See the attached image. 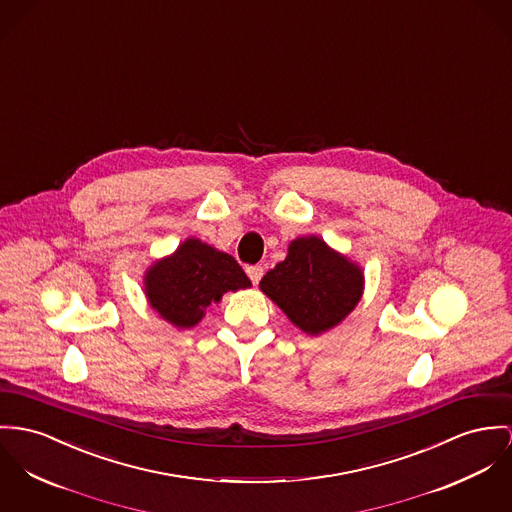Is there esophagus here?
Returning a JSON list of instances; mask_svg holds the SVG:
<instances>
[{"mask_svg":"<svg viewBox=\"0 0 512 512\" xmlns=\"http://www.w3.org/2000/svg\"><path fill=\"white\" fill-rule=\"evenodd\" d=\"M245 273H247V276L251 278V282H253V284H257V282L263 278L265 269H263L261 265H253V267H247V269H245Z\"/></svg>","mask_w":512,"mask_h":512,"instance_id":"esophagus-1","label":"esophagus"}]
</instances>
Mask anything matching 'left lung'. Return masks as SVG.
I'll return each mask as SVG.
<instances>
[{"label": "left lung", "instance_id": "1", "mask_svg": "<svg viewBox=\"0 0 512 512\" xmlns=\"http://www.w3.org/2000/svg\"><path fill=\"white\" fill-rule=\"evenodd\" d=\"M304 333L321 335L353 312L364 292V271L321 237H296L288 255L259 282Z\"/></svg>", "mask_w": 512, "mask_h": 512}]
</instances>
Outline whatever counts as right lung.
I'll use <instances>...</instances> for the list:
<instances>
[{"label":"right lung","mask_w":512,"mask_h":512,"mask_svg":"<svg viewBox=\"0 0 512 512\" xmlns=\"http://www.w3.org/2000/svg\"><path fill=\"white\" fill-rule=\"evenodd\" d=\"M249 286L251 280L232 255L197 237H187L144 275L150 308L177 329L195 327L210 304H218L226 292Z\"/></svg>","instance_id":"right-lung-1"}]
</instances>
